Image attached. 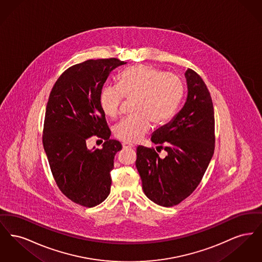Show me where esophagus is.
<instances>
[{
  "label": "esophagus",
  "mask_w": 262,
  "mask_h": 262,
  "mask_svg": "<svg viewBox=\"0 0 262 262\" xmlns=\"http://www.w3.org/2000/svg\"><path fill=\"white\" fill-rule=\"evenodd\" d=\"M123 147H124V149H132V148L135 147V145L125 142V143H123Z\"/></svg>",
  "instance_id": "esophagus-1"
}]
</instances>
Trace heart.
Wrapping results in <instances>:
<instances>
[{
    "instance_id": "obj_1",
    "label": "heart",
    "mask_w": 262,
    "mask_h": 262,
    "mask_svg": "<svg viewBox=\"0 0 262 262\" xmlns=\"http://www.w3.org/2000/svg\"><path fill=\"white\" fill-rule=\"evenodd\" d=\"M182 80L172 74L144 64L124 70L118 76L117 86L107 85L101 89L99 105L102 112L115 118L120 112L122 101L134 100L135 115L115 126L117 138L126 143L140 140L154 124H162L171 119L182 99Z\"/></svg>"
}]
</instances>
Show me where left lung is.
Wrapping results in <instances>:
<instances>
[{"mask_svg": "<svg viewBox=\"0 0 262 262\" xmlns=\"http://www.w3.org/2000/svg\"><path fill=\"white\" fill-rule=\"evenodd\" d=\"M187 95L183 108L156 129L151 141L164 145L165 158L148 147L138 146L137 171L145 195L154 203L179 204L200 185L214 153V109L208 88L194 71L185 73Z\"/></svg>", "mask_w": 262, "mask_h": 262, "instance_id": "obj_1", "label": "left lung"}]
</instances>
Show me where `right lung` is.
Here are the masks:
<instances>
[{"label":"right lung","instance_id":"right-lung-1","mask_svg":"<svg viewBox=\"0 0 262 262\" xmlns=\"http://www.w3.org/2000/svg\"><path fill=\"white\" fill-rule=\"evenodd\" d=\"M125 63L112 58L69 68L52 88L47 103L43 146L52 174L68 199L86 207L98 205L110 193L114 158L122 144L110 139L99 95L110 73ZM93 135L105 140L101 150L86 146Z\"/></svg>","mask_w":262,"mask_h":262}]
</instances>
